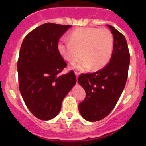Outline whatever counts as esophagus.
<instances>
[{
    "label": "esophagus",
    "mask_w": 146,
    "mask_h": 146,
    "mask_svg": "<svg viewBox=\"0 0 146 146\" xmlns=\"http://www.w3.org/2000/svg\"><path fill=\"white\" fill-rule=\"evenodd\" d=\"M74 73H75L76 78H77H77H78V75H79V74H80V72H74Z\"/></svg>",
    "instance_id": "1"
}]
</instances>
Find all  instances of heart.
Listing matches in <instances>:
<instances>
[{"mask_svg":"<svg viewBox=\"0 0 146 146\" xmlns=\"http://www.w3.org/2000/svg\"><path fill=\"white\" fill-rule=\"evenodd\" d=\"M114 38L113 33L105 28L86 27L74 30L69 36V41L62 39L58 44L60 55L66 61L74 63L83 57L74 68L86 70L92 66L99 69L108 64L112 57Z\"/></svg>","mask_w":146,"mask_h":146,"instance_id":"obj_1","label":"heart"}]
</instances>
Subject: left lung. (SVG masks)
I'll list each match as a JSON object with an SVG mask.
<instances>
[{
	"mask_svg": "<svg viewBox=\"0 0 146 146\" xmlns=\"http://www.w3.org/2000/svg\"><path fill=\"white\" fill-rule=\"evenodd\" d=\"M114 38L110 61L101 70L81 74L78 82L86 91V98L79 104L81 115L88 121L103 119L111 113L124 89L128 77L130 54L126 40L110 25Z\"/></svg>",
	"mask_w": 146,
	"mask_h": 146,
	"instance_id": "obj_1",
	"label": "left lung"
}]
</instances>
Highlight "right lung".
<instances>
[{
	"mask_svg": "<svg viewBox=\"0 0 146 146\" xmlns=\"http://www.w3.org/2000/svg\"><path fill=\"white\" fill-rule=\"evenodd\" d=\"M71 26L44 23L28 33L22 43L17 60L19 88L28 110L38 119L56 116L77 81L72 70L59 75L67 64L58 44Z\"/></svg>",
	"mask_w": 146,
	"mask_h": 146,
	"instance_id": "right-lung-1",
	"label": "right lung"
}]
</instances>
